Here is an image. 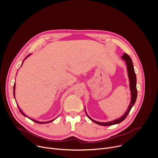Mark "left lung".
Instances as JSON below:
<instances>
[{"label": "left lung", "instance_id": "obj_1", "mask_svg": "<svg viewBox=\"0 0 158 158\" xmlns=\"http://www.w3.org/2000/svg\"><path fill=\"white\" fill-rule=\"evenodd\" d=\"M122 59L123 60H125L126 64H127V71H128V77H129V81H130V88H131V102L130 103V105H129L127 111L125 112V113L123 114V115L115 120H113L112 122H106V123H102V122H98L93 119H91L88 114L87 116L88 117V118L91 120L93 122L100 125H103V126H109V125H114L117 123H119L120 122H122V121H123L125 118L127 117V116L128 115V114L130 112L131 110L132 109V106H134V105L135 103L136 99H137V87H136V82H137V79H136V75L134 71V65L132 64V59L128 55H127V53H124L123 55H122ZM87 114V113H86Z\"/></svg>", "mask_w": 158, "mask_h": 158}]
</instances>
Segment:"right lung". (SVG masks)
Wrapping results in <instances>:
<instances>
[{
	"label": "right lung",
	"mask_w": 158,
	"mask_h": 158,
	"mask_svg": "<svg viewBox=\"0 0 158 158\" xmlns=\"http://www.w3.org/2000/svg\"><path fill=\"white\" fill-rule=\"evenodd\" d=\"M30 55H27V56L26 57L25 59H26L27 58V57L28 56H29ZM23 62H24V61H23ZM14 89H15V84H14ZM18 108H19V110L20 112H21V113L23 114V115H24V116H26L25 114H24V113L22 112V111H21V110L19 109V107H18ZM30 119H31V118H30ZM31 120L32 121L35 122H36V123H48V122H52V121L53 120H51V121H49V122H37V121H36V120H33V119H31Z\"/></svg>",
	"instance_id": "obj_1"
}]
</instances>
